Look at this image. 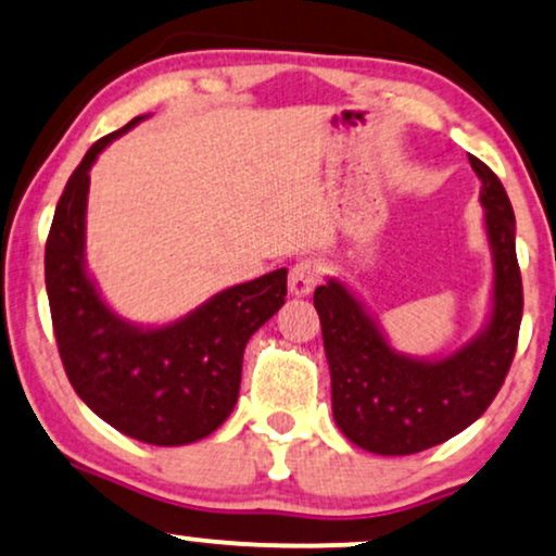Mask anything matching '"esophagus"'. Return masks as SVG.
Masks as SVG:
<instances>
[{
	"instance_id": "34e87169",
	"label": "esophagus",
	"mask_w": 556,
	"mask_h": 556,
	"mask_svg": "<svg viewBox=\"0 0 556 556\" xmlns=\"http://www.w3.org/2000/svg\"><path fill=\"white\" fill-rule=\"evenodd\" d=\"M318 277H320V274H318L316 261H307L305 258V261H298V264L292 266L287 285H290L292 295L305 298V295H311V292H313V287H316Z\"/></svg>"
}]
</instances>
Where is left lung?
Instances as JSON below:
<instances>
[{
	"instance_id": "obj_1",
	"label": "left lung",
	"mask_w": 556,
	"mask_h": 556,
	"mask_svg": "<svg viewBox=\"0 0 556 556\" xmlns=\"http://www.w3.org/2000/svg\"><path fill=\"white\" fill-rule=\"evenodd\" d=\"M481 180L484 230L492 253L486 324L438 357H414L388 342L383 326L342 279L316 287L313 305L331 370V409L354 445L378 456H412L477 422L510 370L523 318L515 256V214L500 178L469 155Z\"/></svg>"
}]
</instances>
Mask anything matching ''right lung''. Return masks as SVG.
<instances>
[{
	"label": "right lung",
	"instance_id": "right-lung-1",
	"mask_svg": "<svg viewBox=\"0 0 556 556\" xmlns=\"http://www.w3.org/2000/svg\"><path fill=\"white\" fill-rule=\"evenodd\" d=\"M144 118L98 139L66 180L46 240V292L77 396L118 432L170 447L197 443L230 417L245 344L285 305L287 269L227 287L163 326L131 324L105 303L85 261L90 168Z\"/></svg>",
	"mask_w": 556,
	"mask_h": 556
}]
</instances>
